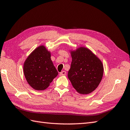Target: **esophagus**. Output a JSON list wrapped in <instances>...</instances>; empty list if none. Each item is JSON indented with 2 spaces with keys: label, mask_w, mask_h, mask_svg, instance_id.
I'll list each match as a JSON object with an SVG mask.
<instances>
[{
  "label": "esophagus",
  "mask_w": 130,
  "mask_h": 130,
  "mask_svg": "<svg viewBox=\"0 0 130 130\" xmlns=\"http://www.w3.org/2000/svg\"><path fill=\"white\" fill-rule=\"evenodd\" d=\"M66 75V72L65 71H62L60 73V75L62 76V75Z\"/></svg>",
  "instance_id": "esophagus-1"
}]
</instances>
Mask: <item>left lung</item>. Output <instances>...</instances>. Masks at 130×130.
<instances>
[{"mask_svg": "<svg viewBox=\"0 0 130 130\" xmlns=\"http://www.w3.org/2000/svg\"><path fill=\"white\" fill-rule=\"evenodd\" d=\"M70 53L72 61L68 72L69 79L78 93H91L102 79V62L87 48L81 47Z\"/></svg>", "mask_w": 130, "mask_h": 130, "instance_id": "1", "label": "left lung"}]
</instances>
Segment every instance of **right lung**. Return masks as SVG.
Listing matches in <instances>:
<instances>
[{"label":"right lung","mask_w":130,"mask_h":130,"mask_svg":"<svg viewBox=\"0 0 130 130\" xmlns=\"http://www.w3.org/2000/svg\"><path fill=\"white\" fill-rule=\"evenodd\" d=\"M24 73L29 85L35 90L46 89L58 75L51 59V53L44 45L31 52L24 64Z\"/></svg>","instance_id":"right-lung-1"}]
</instances>
